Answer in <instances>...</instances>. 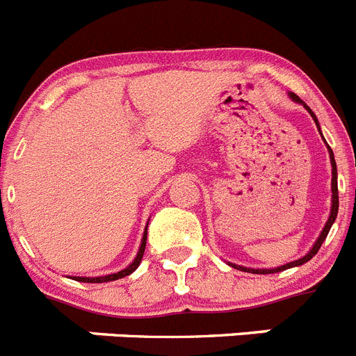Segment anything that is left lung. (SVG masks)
<instances>
[{"instance_id":"left-lung-1","label":"left lung","mask_w":356,"mask_h":356,"mask_svg":"<svg viewBox=\"0 0 356 356\" xmlns=\"http://www.w3.org/2000/svg\"><path fill=\"white\" fill-rule=\"evenodd\" d=\"M289 97H291L292 102H296V103H300V105H303V108L307 110L308 114L312 115V119H314V122H316V127H317V130H319V134H321V127H319V121H317V118H316V114H314L312 110H310V106L307 105V103L305 102H301L300 97L296 96L294 92H289ZM321 137H323V134H321ZM323 139H325V137H323ZM325 144H326V140H325ZM326 147H328V155H330V163H332V209H330V217H328V221H326V225H325V228L321 229V234H319V237H317V241L314 242V246L310 248V251H308L307 254H303V257H301V259H298V260H292V262H289V264H285V266H278V267H271V269H253V267H244V266H237V264H232V262H228L229 266L232 267H235V269H238V271H244V273H253V275H271V273H280V271H285V269H291V267H298V266H303V264H307L308 260L312 259V257H316V253L317 251H319V248H321V244H323V242H325V238H326V235H328V232H330V228H332V225L333 222H335V219H337V212H339V188H337V163H335V159H333V151H332V147L328 146V144H326Z\"/></svg>"}]
</instances>
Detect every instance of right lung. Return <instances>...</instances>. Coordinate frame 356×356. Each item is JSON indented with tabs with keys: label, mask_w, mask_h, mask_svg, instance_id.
<instances>
[{
	"label": "right lung",
	"mask_w": 356,
	"mask_h": 356,
	"mask_svg": "<svg viewBox=\"0 0 356 356\" xmlns=\"http://www.w3.org/2000/svg\"><path fill=\"white\" fill-rule=\"evenodd\" d=\"M146 238H147V225H146V229H144L143 241H140V248L139 251H137V257H135L134 262H131L128 267H124L122 271L112 273V275H105V276H94V278H90V276H72V280L83 282V284H105V282H114V280L124 278V276L131 275V273L140 266V260H143L144 257V250H146Z\"/></svg>",
	"instance_id": "1"
}]
</instances>
